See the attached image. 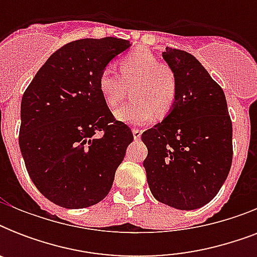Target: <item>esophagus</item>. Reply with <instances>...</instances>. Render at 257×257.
Listing matches in <instances>:
<instances>
[{"label":"esophagus","instance_id":"obj_1","mask_svg":"<svg viewBox=\"0 0 257 257\" xmlns=\"http://www.w3.org/2000/svg\"><path fill=\"white\" fill-rule=\"evenodd\" d=\"M132 133H133V137H135V140H139L141 137V131L139 128H133L132 129Z\"/></svg>","mask_w":257,"mask_h":257}]
</instances>
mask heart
<instances>
[{
	"instance_id": "b5f03b06",
	"label": "heart",
	"mask_w": 257,
	"mask_h": 257,
	"mask_svg": "<svg viewBox=\"0 0 257 257\" xmlns=\"http://www.w3.org/2000/svg\"><path fill=\"white\" fill-rule=\"evenodd\" d=\"M117 72L112 65L105 66L97 78V86L105 104L113 108L125 94L126 85H135L128 104L114 112L121 122L141 125L155 117L156 112L165 116L171 112L177 100L179 81L175 70L148 49L133 50L118 60Z\"/></svg>"
}]
</instances>
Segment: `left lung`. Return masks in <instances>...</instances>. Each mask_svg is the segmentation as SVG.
<instances>
[{"instance_id":"obj_1","label":"left lung","mask_w":257,"mask_h":257,"mask_svg":"<svg viewBox=\"0 0 257 257\" xmlns=\"http://www.w3.org/2000/svg\"><path fill=\"white\" fill-rule=\"evenodd\" d=\"M163 57L179 81L164 120L145 131L147 180L155 199L191 211L211 201L232 165V121L221 86L196 57L165 48Z\"/></svg>"}]
</instances>
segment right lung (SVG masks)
<instances>
[{
	"instance_id": "right-lung-1",
	"label": "right lung",
	"mask_w": 257,
	"mask_h": 257,
	"mask_svg": "<svg viewBox=\"0 0 257 257\" xmlns=\"http://www.w3.org/2000/svg\"><path fill=\"white\" fill-rule=\"evenodd\" d=\"M129 46L116 37L69 42L46 60L22 96L18 143L26 171L60 207L100 203L133 141L97 86L101 70Z\"/></svg>"
}]
</instances>
